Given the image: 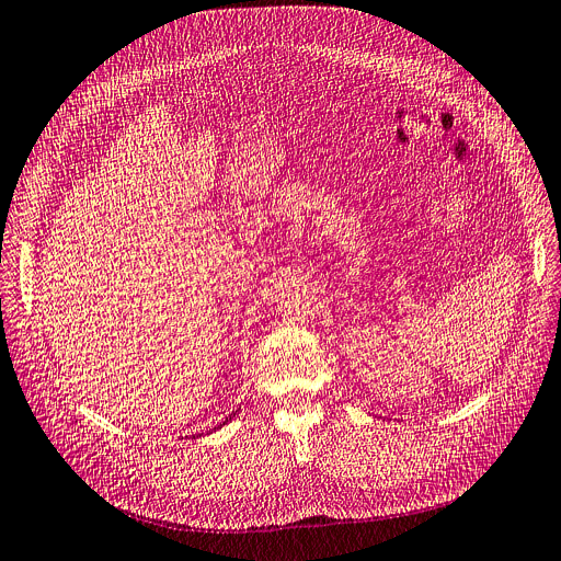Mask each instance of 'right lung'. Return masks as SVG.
<instances>
[{
    "instance_id": "1",
    "label": "right lung",
    "mask_w": 561,
    "mask_h": 561,
    "mask_svg": "<svg viewBox=\"0 0 561 561\" xmlns=\"http://www.w3.org/2000/svg\"><path fill=\"white\" fill-rule=\"evenodd\" d=\"M231 415H236V413H231ZM229 420H231V417H229ZM220 426H222V424H220Z\"/></svg>"
}]
</instances>
